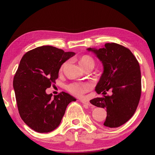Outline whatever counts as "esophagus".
I'll list each match as a JSON object with an SVG mask.
<instances>
[{"label": "esophagus", "instance_id": "34e87169", "mask_svg": "<svg viewBox=\"0 0 155 155\" xmlns=\"http://www.w3.org/2000/svg\"><path fill=\"white\" fill-rule=\"evenodd\" d=\"M81 103H82L83 104H85V105H87V106H90V107L91 106V104L90 102H88L87 101H81Z\"/></svg>", "mask_w": 155, "mask_h": 155}]
</instances>
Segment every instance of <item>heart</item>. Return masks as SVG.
I'll list each match as a JSON object with an SVG mask.
<instances>
[{
	"instance_id": "obj_1",
	"label": "heart",
	"mask_w": 155,
	"mask_h": 155,
	"mask_svg": "<svg viewBox=\"0 0 155 155\" xmlns=\"http://www.w3.org/2000/svg\"><path fill=\"white\" fill-rule=\"evenodd\" d=\"M80 65L82 66L84 69H86L87 68H93L95 66L96 61L92 57L90 54H83L81 56L79 59H78ZM68 64V61H64L61 65L59 68V72L61 73L64 72L65 66ZM91 89V86L90 84L86 83H78L74 82L71 83L66 86V90L69 91L70 94L76 96H81L87 92Z\"/></svg>"
}]
</instances>
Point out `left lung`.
Instances as JSON below:
<instances>
[{"instance_id": "obj_1", "label": "left lung", "mask_w": 155, "mask_h": 155, "mask_svg": "<svg viewBox=\"0 0 155 155\" xmlns=\"http://www.w3.org/2000/svg\"><path fill=\"white\" fill-rule=\"evenodd\" d=\"M103 63L104 72L96 87L103 97L91 100L93 105L107 109L104 125L119 127L134 115L141 94V71L139 62L127 47L116 43H107L104 48H89ZM111 90V97L105 96Z\"/></svg>"}]
</instances>
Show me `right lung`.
I'll use <instances>...</instances> for the list:
<instances>
[{
    "label": "right lung",
    "mask_w": 155,
    "mask_h": 155,
    "mask_svg": "<svg viewBox=\"0 0 155 155\" xmlns=\"http://www.w3.org/2000/svg\"><path fill=\"white\" fill-rule=\"evenodd\" d=\"M51 46L31 50L21 59L14 77L15 99L20 116L36 132L48 133L58 127L68 104L76 99L62 91L52 98L47 88L54 86L59 68L74 55Z\"/></svg>",
    "instance_id": "1"
}]
</instances>
